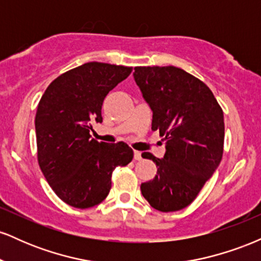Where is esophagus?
<instances>
[{
	"label": "esophagus",
	"instance_id": "1",
	"mask_svg": "<svg viewBox=\"0 0 261 261\" xmlns=\"http://www.w3.org/2000/svg\"><path fill=\"white\" fill-rule=\"evenodd\" d=\"M134 158L136 161H141L142 160V155H141V152L140 151H135L134 152Z\"/></svg>",
	"mask_w": 261,
	"mask_h": 261
}]
</instances>
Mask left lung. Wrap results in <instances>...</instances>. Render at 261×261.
Listing matches in <instances>:
<instances>
[{
	"label": "left lung",
	"instance_id": "1",
	"mask_svg": "<svg viewBox=\"0 0 261 261\" xmlns=\"http://www.w3.org/2000/svg\"><path fill=\"white\" fill-rule=\"evenodd\" d=\"M134 79L153 113L152 130L166 140L163 158L142 153L158 169L141 184V193L158 211H179L195 200L220 166L223 112L211 89L181 68L135 67Z\"/></svg>",
	"mask_w": 261,
	"mask_h": 261
}]
</instances>
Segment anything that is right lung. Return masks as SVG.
<instances>
[{
	"label": "right lung",
	"instance_id": "obj_1",
	"mask_svg": "<svg viewBox=\"0 0 261 261\" xmlns=\"http://www.w3.org/2000/svg\"><path fill=\"white\" fill-rule=\"evenodd\" d=\"M133 67L87 62L50 83L35 115L38 162L62 201L88 208L103 201L112 174L134 158L126 143L91 139L92 122H101L107 94L127 79Z\"/></svg>",
	"mask_w": 261,
	"mask_h": 261
}]
</instances>
